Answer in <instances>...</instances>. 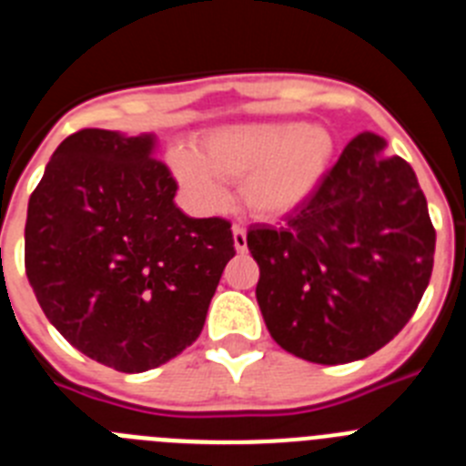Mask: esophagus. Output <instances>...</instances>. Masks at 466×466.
Listing matches in <instances>:
<instances>
[{
  "mask_svg": "<svg viewBox=\"0 0 466 466\" xmlns=\"http://www.w3.org/2000/svg\"><path fill=\"white\" fill-rule=\"evenodd\" d=\"M233 245L240 254L247 249V230L242 226H233Z\"/></svg>",
  "mask_w": 466,
  "mask_h": 466,
  "instance_id": "obj_1",
  "label": "esophagus"
}]
</instances>
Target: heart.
<instances>
[{"label": "heart", "mask_w": 466, "mask_h": 466, "mask_svg": "<svg viewBox=\"0 0 466 466\" xmlns=\"http://www.w3.org/2000/svg\"><path fill=\"white\" fill-rule=\"evenodd\" d=\"M333 139L303 121L230 123L205 133L198 151L177 144L170 170L203 212L224 208L226 182H240L245 208L258 219H279L310 200L327 177Z\"/></svg>", "instance_id": "1"}]
</instances>
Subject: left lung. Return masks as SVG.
Segmentation results:
<instances>
[{
	"instance_id": "1",
	"label": "left lung",
	"mask_w": 466,
	"mask_h": 466,
	"mask_svg": "<svg viewBox=\"0 0 466 466\" xmlns=\"http://www.w3.org/2000/svg\"><path fill=\"white\" fill-rule=\"evenodd\" d=\"M360 133L284 226L247 247L257 300L282 350L312 364L364 360L406 327L434 266L436 233L413 167Z\"/></svg>"
}]
</instances>
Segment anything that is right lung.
<instances>
[{
    "label": "right lung",
    "mask_w": 466,
    "mask_h": 466,
    "mask_svg": "<svg viewBox=\"0 0 466 466\" xmlns=\"http://www.w3.org/2000/svg\"><path fill=\"white\" fill-rule=\"evenodd\" d=\"M156 135L86 127L48 160L30 196L25 270L48 322L123 373L166 364L200 336L230 224L193 219L156 158Z\"/></svg>",
    "instance_id": "obj_1"
}]
</instances>
